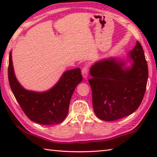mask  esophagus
Masks as SVG:
<instances>
[{
    "label": "esophagus",
    "instance_id": "obj_1",
    "mask_svg": "<svg viewBox=\"0 0 157 157\" xmlns=\"http://www.w3.org/2000/svg\"><path fill=\"white\" fill-rule=\"evenodd\" d=\"M89 73V67L86 66H84L82 69V74L84 78H86L87 76H88Z\"/></svg>",
    "mask_w": 157,
    "mask_h": 157
}]
</instances>
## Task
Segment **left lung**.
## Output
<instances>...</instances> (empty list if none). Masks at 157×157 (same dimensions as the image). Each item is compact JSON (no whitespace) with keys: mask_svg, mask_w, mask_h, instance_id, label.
<instances>
[{"mask_svg":"<svg viewBox=\"0 0 157 157\" xmlns=\"http://www.w3.org/2000/svg\"><path fill=\"white\" fill-rule=\"evenodd\" d=\"M128 56L133 62L130 68L124 66L123 61L111 57L96 62L90 69L93 107L101 120L113 121L130 115L144 97L148 68L139 41Z\"/></svg>","mask_w":157,"mask_h":157,"instance_id":"left-lung-1","label":"left lung"}]
</instances>
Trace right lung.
<instances>
[{"label": "right lung", "instance_id": "1", "mask_svg": "<svg viewBox=\"0 0 157 157\" xmlns=\"http://www.w3.org/2000/svg\"><path fill=\"white\" fill-rule=\"evenodd\" d=\"M8 79L10 87L29 119L41 124L62 123L67 116L74 90L82 81L80 68L66 71L57 83L48 91L39 93L25 90L16 78L12 53H10Z\"/></svg>", "mask_w": 157, "mask_h": 157}]
</instances>
